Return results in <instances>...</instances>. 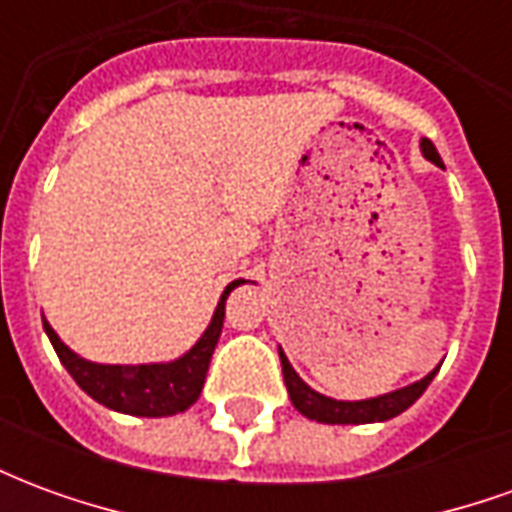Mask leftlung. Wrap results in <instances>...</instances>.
<instances>
[{
  "mask_svg": "<svg viewBox=\"0 0 512 512\" xmlns=\"http://www.w3.org/2000/svg\"><path fill=\"white\" fill-rule=\"evenodd\" d=\"M419 147H422V156L428 158V161H433L436 167H444L441 156L436 153V147H433L430 139H422ZM279 362H282V376H285V386H288L290 403L307 419L326 422V425H365V422H384V419L397 417L411 403H417V397L428 389L433 376L439 373V367H436L422 381H414V384L395 389V392H386V395L370 397V400H334V397L321 395L312 386L304 384L299 373L288 362V356H285L282 348H279Z\"/></svg>",
  "mask_w": 512,
  "mask_h": 512,
  "instance_id": "left-lung-1",
  "label": "left lung"
}]
</instances>
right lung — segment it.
I'll return each mask as SVG.
<instances>
[{
    "mask_svg": "<svg viewBox=\"0 0 512 512\" xmlns=\"http://www.w3.org/2000/svg\"><path fill=\"white\" fill-rule=\"evenodd\" d=\"M244 279H235L224 288L222 299L213 310L208 329L202 332L197 343L175 362H156V365H98L87 362L79 354H73L62 343L49 321H43V329L49 334L54 351L60 356L65 370L73 381L82 386L87 395L98 400L101 406L131 414V417H172L197 403V397L205 384V373L211 365L213 348L219 343L224 323V301L230 290L238 288Z\"/></svg>",
    "mask_w": 512,
    "mask_h": 512,
    "instance_id": "1",
    "label": "right lung"
}]
</instances>
